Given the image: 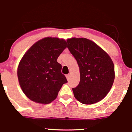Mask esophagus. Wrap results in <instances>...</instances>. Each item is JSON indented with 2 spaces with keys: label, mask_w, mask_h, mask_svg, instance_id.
I'll use <instances>...</instances> for the list:
<instances>
[{
  "label": "esophagus",
  "mask_w": 132,
  "mask_h": 132,
  "mask_svg": "<svg viewBox=\"0 0 132 132\" xmlns=\"http://www.w3.org/2000/svg\"><path fill=\"white\" fill-rule=\"evenodd\" d=\"M66 77H67V80H69V79H70V75H66Z\"/></svg>",
  "instance_id": "obj_1"
}]
</instances>
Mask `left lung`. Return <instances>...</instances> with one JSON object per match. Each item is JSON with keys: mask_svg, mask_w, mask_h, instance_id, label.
<instances>
[{"mask_svg": "<svg viewBox=\"0 0 132 132\" xmlns=\"http://www.w3.org/2000/svg\"><path fill=\"white\" fill-rule=\"evenodd\" d=\"M68 49L76 59L80 82L73 88L74 96L85 104L100 102L111 90L115 79L114 65L106 52L85 38L67 39Z\"/></svg>", "mask_w": 132, "mask_h": 132, "instance_id": "8db88e82", "label": "left lung"}]
</instances>
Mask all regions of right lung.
<instances>
[{
	"mask_svg": "<svg viewBox=\"0 0 132 132\" xmlns=\"http://www.w3.org/2000/svg\"><path fill=\"white\" fill-rule=\"evenodd\" d=\"M66 47L64 39L46 37L29 48L20 61L17 76L26 96L34 102L48 104L67 82L57 59Z\"/></svg>",
	"mask_w": 132,
	"mask_h": 132,
	"instance_id": "right-lung-1",
	"label": "right lung"
}]
</instances>
